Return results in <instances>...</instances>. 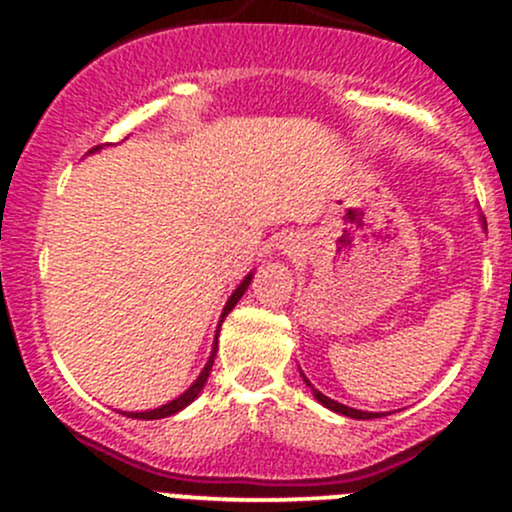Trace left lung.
I'll list each match as a JSON object with an SVG mask.
<instances>
[{"label": "left lung", "instance_id": "left-lung-1", "mask_svg": "<svg viewBox=\"0 0 512 512\" xmlns=\"http://www.w3.org/2000/svg\"><path fill=\"white\" fill-rule=\"evenodd\" d=\"M304 381H307V379H304ZM312 391H314V396H317V401H319V404H324V406H327V409L337 411V414L352 416V418H361V421H366V418H376V416H379V414H366V411H356V409H349V406H344V404H337V401L327 399V396H324V394H319L317 389H312Z\"/></svg>", "mask_w": 512, "mask_h": 512}]
</instances>
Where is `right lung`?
<instances>
[{
	"label": "right lung",
	"instance_id": "1",
	"mask_svg": "<svg viewBox=\"0 0 512 512\" xmlns=\"http://www.w3.org/2000/svg\"><path fill=\"white\" fill-rule=\"evenodd\" d=\"M250 280H252V277H245V280H242V285L237 287L235 292H232V297H230V299H227V304H225V309H223V319H225V314L230 312L232 307H235V304H237V299H240L242 294H245V289H247V285H250ZM215 352H218V342H215L213 356H210V361H208V364H205V369L200 371V376H198V379H195V384L190 386V389L185 391L183 396H178V399H175V401H170V404L160 406V409H153V411H143V414H123V416H131V418H146V421H153V418H163V416H173V414H178L180 409H185V406H188L190 401H193L195 396L200 394V389H203V386H205V381H208V374H210V369H213V361H215Z\"/></svg>",
	"mask_w": 512,
	"mask_h": 512
}]
</instances>
